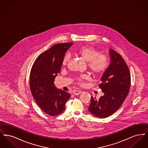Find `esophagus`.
Returning a JSON list of instances; mask_svg holds the SVG:
<instances>
[{
    "mask_svg": "<svg viewBox=\"0 0 148 148\" xmlns=\"http://www.w3.org/2000/svg\"><path fill=\"white\" fill-rule=\"evenodd\" d=\"M82 93V92L81 91H80V90H74L73 91V94H74V95H79V94H81Z\"/></svg>",
    "mask_w": 148,
    "mask_h": 148,
    "instance_id": "1",
    "label": "esophagus"
}]
</instances>
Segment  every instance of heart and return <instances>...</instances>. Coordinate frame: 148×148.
I'll use <instances>...</instances> for the list:
<instances>
[{"instance_id":"obj_1","label":"heart","mask_w":148,"mask_h":148,"mask_svg":"<svg viewBox=\"0 0 148 148\" xmlns=\"http://www.w3.org/2000/svg\"><path fill=\"white\" fill-rule=\"evenodd\" d=\"M75 54L87 62V65L94 75L99 76L102 75L108 66V58L106 55L100 54L98 50L91 46H84L80 48L75 51ZM70 56L68 54L64 57L63 65H66L69 60ZM88 76L84 75L77 79V83L84 84L85 80L88 79Z\"/></svg>"}]
</instances>
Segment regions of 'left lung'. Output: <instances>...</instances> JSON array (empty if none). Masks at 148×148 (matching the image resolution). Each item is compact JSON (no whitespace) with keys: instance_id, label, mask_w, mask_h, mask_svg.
I'll use <instances>...</instances> for the list:
<instances>
[{"instance_id":"left-lung-1","label":"left lung","mask_w":148,"mask_h":148,"mask_svg":"<svg viewBox=\"0 0 148 148\" xmlns=\"http://www.w3.org/2000/svg\"><path fill=\"white\" fill-rule=\"evenodd\" d=\"M110 63L101 78L99 87L104 95L97 100L91 97L89 111L94 116L106 118L118 110L129 92L130 74L122 56L109 50Z\"/></svg>"}]
</instances>
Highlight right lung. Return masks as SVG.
<instances>
[{
	"label": "right lung",
	"instance_id": "add662e5",
	"mask_svg": "<svg viewBox=\"0 0 148 148\" xmlns=\"http://www.w3.org/2000/svg\"><path fill=\"white\" fill-rule=\"evenodd\" d=\"M73 44L59 43L53 45L36 59L30 73L29 85L37 104L50 116L62 113L71 95L55 86L54 82L59 73L65 53Z\"/></svg>",
	"mask_w": 148,
	"mask_h": 148
}]
</instances>
